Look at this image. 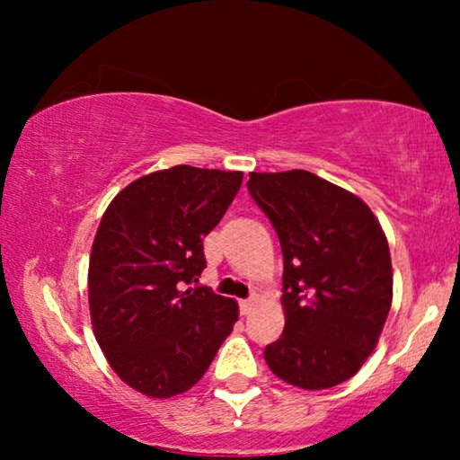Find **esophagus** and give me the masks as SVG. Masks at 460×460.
Here are the masks:
<instances>
[{
  "instance_id": "34e87169",
  "label": "esophagus",
  "mask_w": 460,
  "mask_h": 460,
  "mask_svg": "<svg viewBox=\"0 0 460 460\" xmlns=\"http://www.w3.org/2000/svg\"><path fill=\"white\" fill-rule=\"evenodd\" d=\"M253 305H255V297L243 299L241 301V314H243V316H249L251 310H253Z\"/></svg>"
}]
</instances>
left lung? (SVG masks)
<instances>
[{
  "label": "left lung",
  "instance_id": "8db88e82",
  "mask_svg": "<svg viewBox=\"0 0 460 460\" xmlns=\"http://www.w3.org/2000/svg\"><path fill=\"white\" fill-rule=\"evenodd\" d=\"M247 188L285 263V331L263 358L288 385L335 387L360 370L392 307L387 238L360 199L304 169L253 172Z\"/></svg>",
  "mask_w": 460,
  "mask_h": 460
}]
</instances>
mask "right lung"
<instances>
[{
    "label": "right lung",
    "instance_id": "add662e5",
    "mask_svg": "<svg viewBox=\"0 0 460 460\" xmlns=\"http://www.w3.org/2000/svg\"><path fill=\"white\" fill-rule=\"evenodd\" d=\"M243 184L241 172L178 165L112 199L90 257V312L112 370L150 398L197 383L238 320L234 299L200 287L203 238Z\"/></svg>",
    "mask_w": 460,
    "mask_h": 460
}]
</instances>
